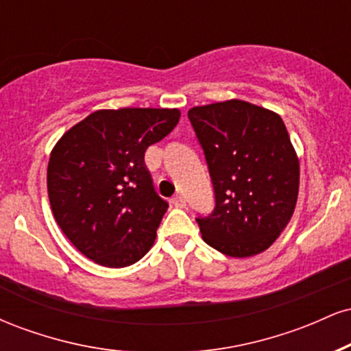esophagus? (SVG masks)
I'll use <instances>...</instances> for the list:
<instances>
[{"label": "esophagus", "mask_w": 351, "mask_h": 351, "mask_svg": "<svg viewBox=\"0 0 351 351\" xmlns=\"http://www.w3.org/2000/svg\"><path fill=\"white\" fill-rule=\"evenodd\" d=\"M171 203L175 204L176 208H184V206H186V199H184L183 195H176L175 198L171 199Z\"/></svg>", "instance_id": "34e87169"}]
</instances>
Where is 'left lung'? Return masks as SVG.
<instances>
[{"instance_id":"8db88e82","label":"left lung","mask_w":351,"mask_h":351,"mask_svg":"<svg viewBox=\"0 0 351 351\" xmlns=\"http://www.w3.org/2000/svg\"><path fill=\"white\" fill-rule=\"evenodd\" d=\"M188 119L215 188L196 217L204 243L229 257L261 254L284 231L299 196V158L276 112L244 100L193 107Z\"/></svg>"}]
</instances>
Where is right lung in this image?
I'll list each match as a JSON object with an SVG mask.
<instances>
[{
	"label": "right lung",
	"mask_w": 351,
	"mask_h": 351,
	"mask_svg": "<svg viewBox=\"0 0 351 351\" xmlns=\"http://www.w3.org/2000/svg\"><path fill=\"white\" fill-rule=\"evenodd\" d=\"M178 108L97 110L52 148L47 195L64 234L90 261L127 267L150 251L168 203L145 152L180 120Z\"/></svg>",
	"instance_id": "add662e5"
}]
</instances>
